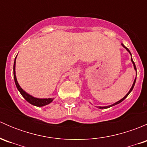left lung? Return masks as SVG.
<instances>
[{
	"instance_id": "obj_1",
	"label": "left lung",
	"mask_w": 147,
	"mask_h": 147,
	"mask_svg": "<svg viewBox=\"0 0 147 147\" xmlns=\"http://www.w3.org/2000/svg\"><path fill=\"white\" fill-rule=\"evenodd\" d=\"M121 45H122V46H123V47H124V48H125V49H126V50H127V51H128V52H129V53H130V54H131V53H130V51H129V49H128V48H127V47H125V46H124V45H123V44H121ZM131 62H132L133 65H134V69H136V70H137V68H136V65H135V64H134V61H133L132 58H131ZM135 82H136V78H135V80H134V83H133V84H132V87H131V89H130V90H129V92H128V93H127V94H126V95H125V96H124V97H123V98H122V99H121V100H119V101L117 102H116V103L113 104V105H109V106H107V107H99V108H100V109H106V108H109V107H112V106H115V105H117V104H119V103H120V102H122V101H123V100H124V99H125V98H127V96H128V95H129V93H130V92H131V90H133V88H134V84H135Z\"/></svg>"
}]
</instances>
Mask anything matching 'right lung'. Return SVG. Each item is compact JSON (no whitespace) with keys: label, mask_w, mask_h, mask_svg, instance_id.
<instances>
[{"label":"right lung","mask_w":147,"mask_h":147,"mask_svg":"<svg viewBox=\"0 0 147 147\" xmlns=\"http://www.w3.org/2000/svg\"><path fill=\"white\" fill-rule=\"evenodd\" d=\"M16 59H15L14 61V65H13V76H14V80H15V83H16V85L17 87L18 90H19V92H20V94H22L23 97L26 100V101H28L29 103H30L31 105H35V106L37 107H42V106H45V105H48L50 104V102H52V101L53 100V99L52 98H48V99H38V98H35V97H32L31 95L28 94V93H26L21 87H20V85L18 83L17 79H16V71H15V69H16Z\"/></svg>","instance_id":"1"}]
</instances>
